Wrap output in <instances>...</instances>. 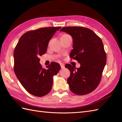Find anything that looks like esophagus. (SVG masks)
I'll use <instances>...</instances> for the list:
<instances>
[{"mask_svg":"<svg viewBox=\"0 0 122 122\" xmlns=\"http://www.w3.org/2000/svg\"><path fill=\"white\" fill-rule=\"evenodd\" d=\"M61 69H64L65 68V65L63 64H61Z\"/></svg>","mask_w":122,"mask_h":122,"instance_id":"34e87169","label":"esophagus"}]
</instances>
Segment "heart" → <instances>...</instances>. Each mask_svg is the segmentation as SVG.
<instances>
[{"mask_svg":"<svg viewBox=\"0 0 122 122\" xmlns=\"http://www.w3.org/2000/svg\"><path fill=\"white\" fill-rule=\"evenodd\" d=\"M69 35H62L61 36V38H62V37H65V36H69Z\"/></svg>","mask_w":122,"mask_h":122,"instance_id":"b5f03b06","label":"heart"}]
</instances>
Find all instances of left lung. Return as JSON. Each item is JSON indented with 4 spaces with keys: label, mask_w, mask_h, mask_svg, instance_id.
<instances>
[{
    "label": "left lung",
    "mask_w": 122,
    "mask_h": 122,
    "mask_svg": "<svg viewBox=\"0 0 122 122\" xmlns=\"http://www.w3.org/2000/svg\"><path fill=\"white\" fill-rule=\"evenodd\" d=\"M61 31L71 35L73 49L70 57L77 61L80 67L66 64L70 71L67 82L70 90L78 95L91 93L98 86L106 62V55L101 39L95 33L82 27H64Z\"/></svg>",
    "instance_id": "8db88e82"
}]
</instances>
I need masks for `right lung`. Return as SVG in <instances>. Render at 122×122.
<instances>
[{"label":"right lung","instance_id":"add662e5","mask_svg":"<svg viewBox=\"0 0 122 122\" xmlns=\"http://www.w3.org/2000/svg\"><path fill=\"white\" fill-rule=\"evenodd\" d=\"M61 28L44 27L29 31L21 36L15 48V73L25 89L35 96L43 97L49 93L53 76L61 69L60 64L54 62L44 69L39 58L46 53L49 41Z\"/></svg>","mask_w":122,"mask_h":122}]
</instances>
